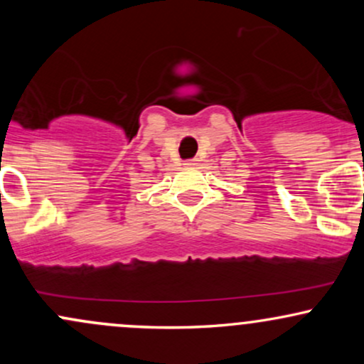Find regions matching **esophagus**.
Here are the masks:
<instances>
[{
	"label": "esophagus",
	"mask_w": 364,
	"mask_h": 364,
	"mask_svg": "<svg viewBox=\"0 0 364 364\" xmlns=\"http://www.w3.org/2000/svg\"><path fill=\"white\" fill-rule=\"evenodd\" d=\"M186 166H196V161H195V159H191V161H186Z\"/></svg>",
	"instance_id": "34e87169"
}]
</instances>
